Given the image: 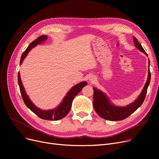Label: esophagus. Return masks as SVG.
<instances>
[{"instance_id":"obj_1","label":"esophagus","mask_w":159,"mask_h":159,"mask_svg":"<svg viewBox=\"0 0 159 159\" xmlns=\"http://www.w3.org/2000/svg\"><path fill=\"white\" fill-rule=\"evenodd\" d=\"M89 80L91 83H94L96 80V78L94 77V76H91L89 79Z\"/></svg>"}]
</instances>
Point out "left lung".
Returning <instances> with one entry per match:
<instances>
[{
  "instance_id": "left-lung-1",
  "label": "left lung",
  "mask_w": 159,
  "mask_h": 159,
  "mask_svg": "<svg viewBox=\"0 0 159 159\" xmlns=\"http://www.w3.org/2000/svg\"><path fill=\"white\" fill-rule=\"evenodd\" d=\"M134 44L135 47L140 52L144 53L146 56L147 53L144 51L143 46L139 43L137 39L133 37ZM148 76L146 84L142 90L140 94L134 102L125 106H115L111 103L110 99L101 90L98 89L97 88H93L94 95H93V107L97 113L102 117L107 120L117 121L124 120L135 112L138 108L143 103L146 95L147 93V89L149 84L150 80H151V73L149 71V60L148 59Z\"/></svg>"
}]
</instances>
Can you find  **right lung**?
<instances>
[{
    "mask_svg": "<svg viewBox=\"0 0 159 159\" xmlns=\"http://www.w3.org/2000/svg\"><path fill=\"white\" fill-rule=\"evenodd\" d=\"M47 39V35H42L33 42H32V43L29 45V46L27 48L26 51L22 53L20 58V64H22L24 59L26 58L28 53L32 48H35L37 45L40 44L42 43H44ZM18 83L20 88V93L23 101L24 102V104H26V106L31 111L36 114L39 117H40L42 119L49 120H58L65 117L70 111L71 104L75 97L80 92L83 88L88 85V83L86 81L81 82L79 83V84L75 85L70 89L68 92L66 93V95L64 97V98H63L59 105L57 106L55 108H54V109L44 110H41L38 107H37L30 100L22 84L20 72H19L18 73Z\"/></svg>",
    "mask_w": 159,
    "mask_h": 159,
    "instance_id": "right-lung-1",
    "label": "right lung"
}]
</instances>
